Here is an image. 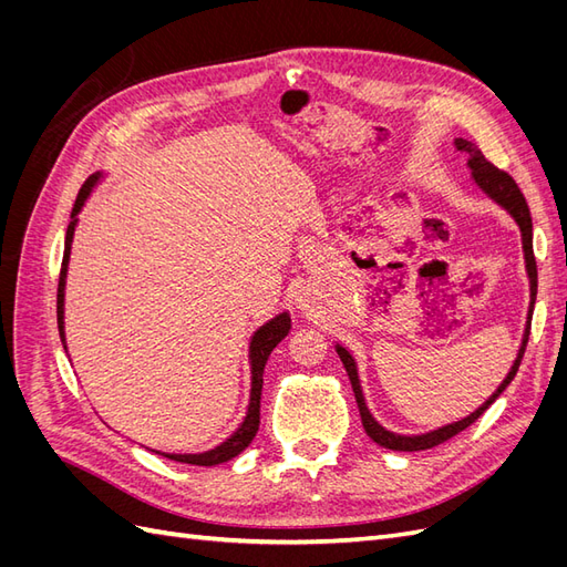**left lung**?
I'll list each match as a JSON object with an SVG mask.
<instances>
[{
    "label": "left lung",
    "mask_w": 567,
    "mask_h": 567,
    "mask_svg": "<svg viewBox=\"0 0 567 567\" xmlns=\"http://www.w3.org/2000/svg\"><path fill=\"white\" fill-rule=\"evenodd\" d=\"M456 148L458 151H468V165L473 169V179L475 184L483 188V192L494 198L496 203L502 205V208H506L513 219L518 221V227L523 231V248H525V262H527V277H529V321H532V310H535V300H537V260H535V250H532V217H529V208H527V200L523 196V192L518 188L516 179H513L508 173H504V169H499L496 165H492L485 156L483 151L475 148L473 144L463 142V140H456ZM527 338H529V329L525 331V338H523V348L518 352V359L516 364L511 367L506 381L499 385V390H496L492 398L480 406L475 414H471L468 419H463L458 423H452V425H444L440 427V431H433L427 435H416V437H404V435H394L390 431H385L383 425H379L373 421V416L369 414L367 409V402H364V394H362V388H359V375H357V367H354V359L352 354L338 346V357L342 367H346L348 375H350V383H352V390H354V400H357V406H359V416H362V425L367 435L375 442L381 444V447L385 450H392V452H421V450H433L437 447V444L447 442L452 437H456L458 433L466 431L468 425H473L480 416L485 414V411L492 406V402L499 398V394L508 388V383L516 379L518 373V367L523 362V354H525V348H527Z\"/></svg>",
    "instance_id": "left-lung-1"
}]
</instances>
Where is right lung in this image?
I'll return each mask as SVG.
<instances>
[{"mask_svg":"<svg viewBox=\"0 0 567 567\" xmlns=\"http://www.w3.org/2000/svg\"><path fill=\"white\" fill-rule=\"evenodd\" d=\"M96 177H90L82 184L80 194L75 198L73 213H71V225H68L65 231V250H63V262H61V274H59V293H56V317H59V333L61 342H65L63 336V286H65V271H68V257H71V244H73V231H75V215L80 213L84 198L90 196L92 186ZM290 333V317L284 312L279 317H274L269 323H265L260 331H257L250 340V367H252V390H250V404H248V414L241 423V427L227 440L221 442L219 447L205 452V454H163L173 461L179 463H192V466H219V463L231 461L234 456L241 454L248 444L255 440L257 431H260V400H262V373L265 364L271 354V350L279 346V342ZM65 348V346H63Z\"/></svg>","mask_w":567,"mask_h":567,"instance_id":"obj_1","label":"right lung"}]
</instances>
